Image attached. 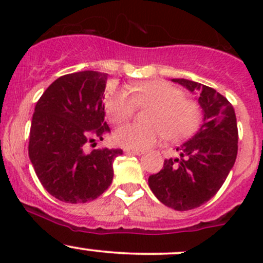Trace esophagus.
<instances>
[{
	"label": "esophagus",
	"instance_id": "esophagus-1",
	"mask_svg": "<svg viewBox=\"0 0 263 263\" xmlns=\"http://www.w3.org/2000/svg\"><path fill=\"white\" fill-rule=\"evenodd\" d=\"M124 153L129 154V155H141L144 151L141 150H131V148H124Z\"/></svg>",
	"mask_w": 263,
	"mask_h": 263
}]
</instances>
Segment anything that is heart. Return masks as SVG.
<instances>
[{"label":"heart","mask_w":263,"mask_h":263,"mask_svg":"<svg viewBox=\"0 0 263 263\" xmlns=\"http://www.w3.org/2000/svg\"><path fill=\"white\" fill-rule=\"evenodd\" d=\"M131 95L124 90H113L105 97V109L113 123L131 118L136 105L153 107L147 117L148 126L129 123L115 132V142L131 150H144L163 139L179 140L190 136L201 122L200 108L184 99L182 90L165 81H148L132 85Z\"/></svg>","instance_id":"b5f03b06"}]
</instances>
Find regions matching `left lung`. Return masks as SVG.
I'll return each mask as SVG.
<instances>
[{
	"mask_svg": "<svg viewBox=\"0 0 263 263\" xmlns=\"http://www.w3.org/2000/svg\"><path fill=\"white\" fill-rule=\"evenodd\" d=\"M196 97L202 110L198 131L176 148L179 158L166 159L148 187L160 202L178 211L208 202L232 171L238 153L237 117L227 98L206 85L172 79Z\"/></svg>",
	"mask_w": 263,
	"mask_h": 263,
	"instance_id": "obj_1",
	"label": "left lung"
}]
</instances>
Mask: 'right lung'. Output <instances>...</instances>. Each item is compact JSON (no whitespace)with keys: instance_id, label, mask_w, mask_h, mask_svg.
<instances>
[{"instance_id":"1","label":"right lung","mask_w":263,"mask_h":263,"mask_svg":"<svg viewBox=\"0 0 263 263\" xmlns=\"http://www.w3.org/2000/svg\"><path fill=\"white\" fill-rule=\"evenodd\" d=\"M108 73L81 71L61 76L35 105L29 158L48 193L67 203L99 197L113 179V161L121 148L86 153V145L109 132L104 121Z\"/></svg>"}]
</instances>
